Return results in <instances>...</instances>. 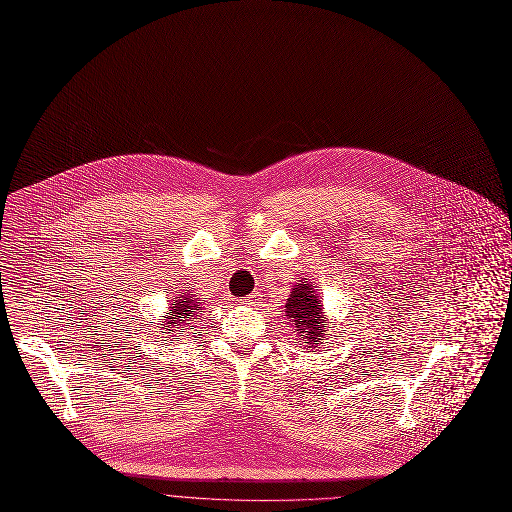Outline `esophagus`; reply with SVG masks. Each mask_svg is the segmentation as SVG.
Here are the masks:
<instances>
[{
	"mask_svg": "<svg viewBox=\"0 0 512 512\" xmlns=\"http://www.w3.org/2000/svg\"><path fill=\"white\" fill-rule=\"evenodd\" d=\"M259 301H261V295H259V293H251L249 297L243 299V303H247V305H257Z\"/></svg>",
	"mask_w": 512,
	"mask_h": 512,
	"instance_id": "esophagus-1",
	"label": "esophagus"
}]
</instances>
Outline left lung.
<instances>
[{
    "label": "left lung",
    "mask_w": 512,
    "mask_h": 512,
    "mask_svg": "<svg viewBox=\"0 0 512 512\" xmlns=\"http://www.w3.org/2000/svg\"><path fill=\"white\" fill-rule=\"evenodd\" d=\"M285 317L287 327L301 339V346L317 348L323 344V339L329 335L325 309L321 305V297L315 291V283L299 279L293 285L287 303H285Z\"/></svg>",
    "instance_id": "left-lung-1"
}]
</instances>
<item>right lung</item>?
<instances>
[{
	"label": "right lung",
	"mask_w": 512,
	"mask_h": 512,
	"mask_svg": "<svg viewBox=\"0 0 512 512\" xmlns=\"http://www.w3.org/2000/svg\"><path fill=\"white\" fill-rule=\"evenodd\" d=\"M203 299L197 297L193 293V289H185V291H177V295L170 301L168 313L164 317V321H160L156 327H160L162 337H166L168 342H179V331L183 329H195V321L201 319V311H203ZM162 339V342H166Z\"/></svg>",
	"instance_id": "obj_1"
}]
</instances>
